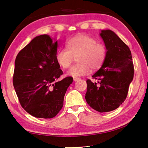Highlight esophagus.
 <instances>
[{"mask_svg": "<svg viewBox=\"0 0 148 148\" xmlns=\"http://www.w3.org/2000/svg\"><path fill=\"white\" fill-rule=\"evenodd\" d=\"M73 79H74V81H79L81 79L80 78H79V77H74V78H73Z\"/></svg>", "mask_w": 148, "mask_h": 148, "instance_id": "1", "label": "esophagus"}]
</instances>
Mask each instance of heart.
<instances>
[{"label": "heart", "mask_w": 148, "mask_h": 148, "mask_svg": "<svg viewBox=\"0 0 148 148\" xmlns=\"http://www.w3.org/2000/svg\"><path fill=\"white\" fill-rule=\"evenodd\" d=\"M67 48L60 49L56 54V60L63 69H67L77 56L78 62L69 69L68 74L72 76H82L88 74L91 68L99 69L104 62L107 50L102 43L84 34L71 37L66 42Z\"/></svg>", "instance_id": "1"}]
</instances>
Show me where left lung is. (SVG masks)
Here are the masks:
<instances>
[{"instance_id":"8db88e82","label":"left lung","mask_w":148,"mask_h":148,"mask_svg":"<svg viewBox=\"0 0 148 148\" xmlns=\"http://www.w3.org/2000/svg\"><path fill=\"white\" fill-rule=\"evenodd\" d=\"M100 36L107 49L102 67L92 77L99 85L87 79L86 102L100 112L113 111L126 99L134 69L128 46L111 30H102Z\"/></svg>"}]
</instances>
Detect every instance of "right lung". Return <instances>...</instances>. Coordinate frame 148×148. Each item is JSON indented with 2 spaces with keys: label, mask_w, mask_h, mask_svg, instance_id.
<instances>
[{
  "label": "right lung",
  "mask_w": 148,
  "mask_h": 148,
  "mask_svg": "<svg viewBox=\"0 0 148 148\" xmlns=\"http://www.w3.org/2000/svg\"><path fill=\"white\" fill-rule=\"evenodd\" d=\"M57 41L48 35L36 37L18 53L12 83L22 108L36 118H52L64 105L72 77L57 81L63 71L56 62Z\"/></svg>",
  "instance_id": "add662e5"
}]
</instances>
